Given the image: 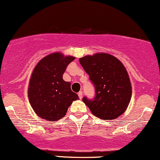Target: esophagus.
Wrapping results in <instances>:
<instances>
[{
    "mask_svg": "<svg viewBox=\"0 0 160 160\" xmlns=\"http://www.w3.org/2000/svg\"><path fill=\"white\" fill-rule=\"evenodd\" d=\"M78 96H79V98H80V99L82 98V91L79 92H78Z\"/></svg>",
    "mask_w": 160,
    "mask_h": 160,
    "instance_id": "34e87169",
    "label": "esophagus"
}]
</instances>
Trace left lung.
<instances>
[{
    "label": "left lung",
    "mask_w": 160,
    "mask_h": 160,
    "mask_svg": "<svg viewBox=\"0 0 160 160\" xmlns=\"http://www.w3.org/2000/svg\"><path fill=\"white\" fill-rule=\"evenodd\" d=\"M79 61L95 86V98H82L92 114L104 120L122 115L132 98L131 82L123 64L105 52L88 55Z\"/></svg>",
    "instance_id": "obj_1"
}]
</instances>
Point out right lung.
<instances>
[{
	"instance_id": "obj_1",
	"label": "right lung",
	"mask_w": 160,
	"mask_h": 160,
	"mask_svg": "<svg viewBox=\"0 0 160 160\" xmlns=\"http://www.w3.org/2000/svg\"><path fill=\"white\" fill-rule=\"evenodd\" d=\"M75 57L59 52L43 57L33 70L28 95L31 106L38 117L48 121L64 117L68 108L78 95L71 91V82L62 76Z\"/></svg>"
}]
</instances>
